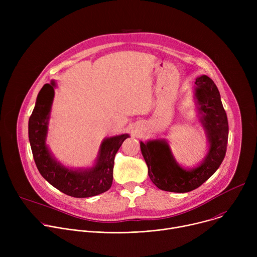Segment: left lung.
<instances>
[{"mask_svg":"<svg viewBox=\"0 0 257 257\" xmlns=\"http://www.w3.org/2000/svg\"><path fill=\"white\" fill-rule=\"evenodd\" d=\"M195 98L199 120L208 140V152L199 166L186 170L173 157L165 139L140 142L149 176L161 190L185 193L198 188L221 166L227 152L228 118L214 82L206 75L196 78Z\"/></svg>","mask_w":257,"mask_h":257,"instance_id":"obj_1","label":"left lung"}]
</instances>
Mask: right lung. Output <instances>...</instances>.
I'll list each match as a JSON object with an SVG mask.
<instances>
[{
  "instance_id": "right-lung-1",
  "label": "right lung",
  "mask_w": 257,
  "mask_h": 257,
  "mask_svg": "<svg viewBox=\"0 0 257 257\" xmlns=\"http://www.w3.org/2000/svg\"><path fill=\"white\" fill-rule=\"evenodd\" d=\"M55 86V81L43 86L28 121V137L35 165L51 185L69 196L84 198L103 193L112 186L115 156L129 134L103 139L92 168L72 170L64 167L46 143Z\"/></svg>"
}]
</instances>
